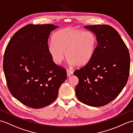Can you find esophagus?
<instances>
[{
    "label": "esophagus",
    "instance_id": "obj_1",
    "mask_svg": "<svg viewBox=\"0 0 133 133\" xmlns=\"http://www.w3.org/2000/svg\"><path fill=\"white\" fill-rule=\"evenodd\" d=\"M66 73H67V76H68V77H69L70 75H73V72L72 71V70H70L68 69V70H66Z\"/></svg>",
    "mask_w": 133,
    "mask_h": 133
}]
</instances>
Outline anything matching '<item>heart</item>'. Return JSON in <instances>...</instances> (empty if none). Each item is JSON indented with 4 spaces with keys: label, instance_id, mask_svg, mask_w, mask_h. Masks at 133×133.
I'll return each mask as SVG.
<instances>
[{
    "label": "heart",
    "instance_id": "obj_1",
    "mask_svg": "<svg viewBox=\"0 0 133 133\" xmlns=\"http://www.w3.org/2000/svg\"><path fill=\"white\" fill-rule=\"evenodd\" d=\"M97 39L93 32L67 27L57 31L49 43L48 52L52 61L60 65L65 58L69 63L82 66L90 61L95 52Z\"/></svg>",
    "mask_w": 133,
    "mask_h": 133
}]
</instances>
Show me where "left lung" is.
<instances>
[{
  "label": "left lung",
  "instance_id": "obj_1",
  "mask_svg": "<svg viewBox=\"0 0 133 133\" xmlns=\"http://www.w3.org/2000/svg\"><path fill=\"white\" fill-rule=\"evenodd\" d=\"M84 27L96 35L98 45L90 61L74 72L79 79L75 92L78 99L84 104L102 107L116 98L127 83L130 63L129 50L112 26Z\"/></svg>",
  "mask_w": 133,
  "mask_h": 133
}]
</instances>
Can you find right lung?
Instances as JSON below:
<instances>
[{"mask_svg": "<svg viewBox=\"0 0 133 133\" xmlns=\"http://www.w3.org/2000/svg\"><path fill=\"white\" fill-rule=\"evenodd\" d=\"M57 27L26 25L14 35L5 48L3 70L8 89L29 108L51 104L66 78V69L52 61L47 49L51 32Z\"/></svg>", "mask_w": 133, "mask_h": 133, "instance_id": "obj_1", "label": "right lung"}]
</instances>
